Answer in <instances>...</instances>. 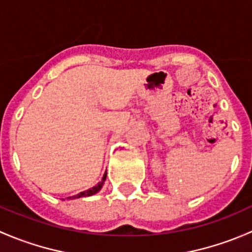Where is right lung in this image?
Here are the masks:
<instances>
[{
  "label": "right lung",
  "instance_id": "obj_1",
  "mask_svg": "<svg viewBox=\"0 0 252 252\" xmlns=\"http://www.w3.org/2000/svg\"><path fill=\"white\" fill-rule=\"evenodd\" d=\"M105 180H106V173H105V175H103L102 180H101V182L98 183L97 185H95V187H94V188H91V189H89V190H85V191H83V192H79L78 195H75V196H72V197H73V199H78V197L90 196V195L96 194V192H97L98 190H100L101 188H102V185H103V183H105ZM67 199H70V196L67 197Z\"/></svg>",
  "mask_w": 252,
  "mask_h": 252
}]
</instances>
